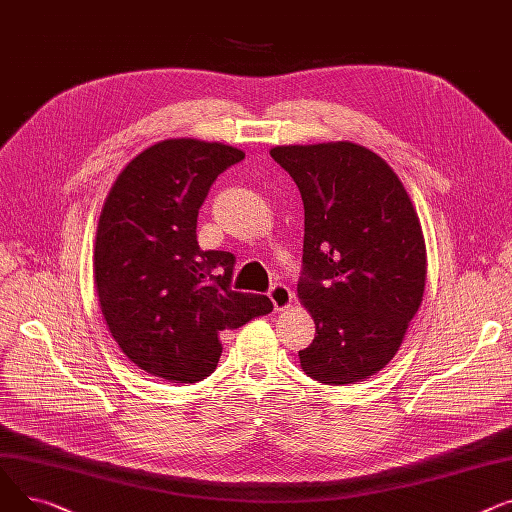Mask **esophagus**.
<instances>
[{"label":"esophagus","mask_w":512,"mask_h":512,"mask_svg":"<svg viewBox=\"0 0 512 512\" xmlns=\"http://www.w3.org/2000/svg\"><path fill=\"white\" fill-rule=\"evenodd\" d=\"M268 297H270V302H273L275 310L281 312V310H285V308L291 306V302H293V291H291L287 285H283V283H275L273 287H270Z\"/></svg>","instance_id":"esophagus-1"}]
</instances>
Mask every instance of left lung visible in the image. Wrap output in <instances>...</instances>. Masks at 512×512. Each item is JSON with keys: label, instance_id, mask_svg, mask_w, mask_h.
Segmentation results:
<instances>
[{"label": "left lung", "instance_id": "1", "mask_svg": "<svg viewBox=\"0 0 512 512\" xmlns=\"http://www.w3.org/2000/svg\"><path fill=\"white\" fill-rule=\"evenodd\" d=\"M270 157L306 213L297 293L316 337L299 362L322 384L362 382L395 357L422 304V225L397 173L364 146H275Z\"/></svg>", "mask_w": 512, "mask_h": 512}]
</instances>
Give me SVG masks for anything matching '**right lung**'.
I'll use <instances>...</instances> for the list:
<instances>
[{
	"mask_svg": "<svg viewBox=\"0 0 512 512\" xmlns=\"http://www.w3.org/2000/svg\"><path fill=\"white\" fill-rule=\"evenodd\" d=\"M242 150L163 140L132 159L105 200L95 283L113 339L140 370L198 382L221 357V333L273 312L266 295L231 289L235 256L200 250L198 210Z\"/></svg>",
	"mask_w": 512,
	"mask_h": 512,
	"instance_id": "right-lung-1",
	"label": "right lung"
}]
</instances>
